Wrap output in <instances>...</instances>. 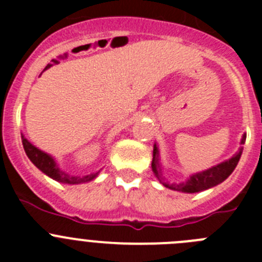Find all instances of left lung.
<instances>
[{
	"instance_id": "left-lung-1",
	"label": "left lung",
	"mask_w": 262,
	"mask_h": 262,
	"mask_svg": "<svg viewBox=\"0 0 262 262\" xmlns=\"http://www.w3.org/2000/svg\"><path fill=\"white\" fill-rule=\"evenodd\" d=\"M245 139H247V134H244L242 136V140H240L242 147L239 148V151L236 152L231 159L226 160V161L217 164L215 166H211V168L206 169L203 172L194 173V174H191L190 177L187 178L186 181L180 182V184H169L165 180V177L163 176V166H161V163H160L159 147L155 143L154 159H152V172L155 173L157 180L164 186L168 187V189H172V190L181 191V193H198V191L207 190L210 187H214L216 185L222 184L235 170L236 165H237L240 157H242L243 144L245 143Z\"/></svg>"
}]
</instances>
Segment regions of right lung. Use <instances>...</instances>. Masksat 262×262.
<instances>
[{"mask_svg": "<svg viewBox=\"0 0 262 262\" xmlns=\"http://www.w3.org/2000/svg\"><path fill=\"white\" fill-rule=\"evenodd\" d=\"M22 136V144L23 148H25V152H26L27 157L31 160V163L41 170V172L47 174L48 177H51L52 180L57 182H61V184L67 185H78V184H85V182L93 181L94 178L99 174L101 169L97 170V172L90 173V174L86 176H71L69 173L64 172L60 169V166L57 165L56 160L53 159L50 154L47 152L41 151L38 147L30 143L23 134H20Z\"/></svg>", "mask_w": 262, "mask_h": 262, "instance_id": "right-lung-1", "label": "right lung"}]
</instances>
